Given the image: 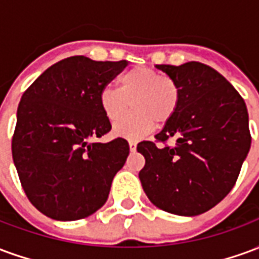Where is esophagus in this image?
<instances>
[{
  "label": "esophagus",
  "instance_id": "obj_1",
  "mask_svg": "<svg viewBox=\"0 0 259 259\" xmlns=\"http://www.w3.org/2000/svg\"><path fill=\"white\" fill-rule=\"evenodd\" d=\"M129 148H130V151L135 152L136 148H137V143H136V141H129Z\"/></svg>",
  "mask_w": 259,
  "mask_h": 259
}]
</instances>
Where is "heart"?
Returning <instances> with one entry per match:
<instances>
[{
  "label": "heart",
  "mask_w": 259,
  "mask_h": 259,
  "mask_svg": "<svg viewBox=\"0 0 259 259\" xmlns=\"http://www.w3.org/2000/svg\"><path fill=\"white\" fill-rule=\"evenodd\" d=\"M132 100L134 112L113 126V135L136 141L147 136L154 122H168L179 107L180 91L169 76L150 68H133L119 77V89L105 87L100 93V108L109 122H116Z\"/></svg>",
  "instance_id": "1"
}]
</instances>
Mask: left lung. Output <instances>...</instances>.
Instances as JSON below:
<instances>
[{
    "mask_svg": "<svg viewBox=\"0 0 259 259\" xmlns=\"http://www.w3.org/2000/svg\"><path fill=\"white\" fill-rule=\"evenodd\" d=\"M178 84L179 107L158 141L174 137L175 147L141 141L143 190L152 204L169 213L195 217L229 194L251 147L244 100L222 74L208 65H157Z\"/></svg>",
    "mask_w": 259,
    "mask_h": 259,
    "instance_id": "obj_1",
    "label": "left lung"
}]
</instances>
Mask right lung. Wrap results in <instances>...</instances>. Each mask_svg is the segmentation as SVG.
Instances as JSON below:
<instances>
[{
    "mask_svg": "<svg viewBox=\"0 0 259 259\" xmlns=\"http://www.w3.org/2000/svg\"><path fill=\"white\" fill-rule=\"evenodd\" d=\"M127 61L62 59L25 91L18 107L12 158L27 198L55 221L93 215L129 155V143H91L111 130L100 93Z\"/></svg>",
    "mask_w": 259,
    "mask_h": 259,
    "instance_id": "add662e5",
    "label": "right lung"
}]
</instances>
